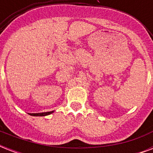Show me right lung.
Returning a JSON list of instances; mask_svg holds the SVG:
<instances>
[{"mask_svg": "<svg viewBox=\"0 0 153 153\" xmlns=\"http://www.w3.org/2000/svg\"><path fill=\"white\" fill-rule=\"evenodd\" d=\"M52 113H54V110H53V111H50V112H44V113H37V114H29L31 115V116L42 117V116H47V115L51 114Z\"/></svg>", "mask_w": 153, "mask_h": 153, "instance_id": "right-lung-1", "label": "right lung"}]
</instances>
